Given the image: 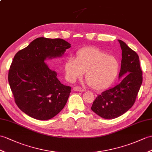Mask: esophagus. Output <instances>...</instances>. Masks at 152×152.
Returning a JSON list of instances; mask_svg holds the SVG:
<instances>
[{
  "mask_svg": "<svg viewBox=\"0 0 152 152\" xmlns=\"http://www.w3.org/2000/svg\"><path fill=\"white\" fill-rule=\"evenodd\" d=\"M73 90L75 91H80V92H83V91H84V89L80 87H74Z\"/></svg>",
  "mask_w": 152,
  "mask_h": 152,
  "instance_id": "34e87169",
  "label": "esophagus"
}]
</instances>
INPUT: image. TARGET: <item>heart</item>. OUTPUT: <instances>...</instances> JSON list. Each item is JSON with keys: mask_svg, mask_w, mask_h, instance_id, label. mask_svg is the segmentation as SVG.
<instances>
[{"mask_svg": "<svg viewBox=\"0 0 152 152\" xmlns=\"http://www.w3.org/2000/svg\"><path fill=\"white\" fill-rule=\"evenodd\" d=\"M66 78L74 82L86 72V78L95 90L108 87L114 82L120 69V62L114 56L95 47H86L77 52L76 59L70 57L65 63Z\"/></svg>", "mask_w": 152, "mask_h": 152, "instance_id": "b5f03b06", "label": "heart"}]
</instances>
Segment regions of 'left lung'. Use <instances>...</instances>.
Wrapping results in <instances>:
<instances>
[{
    "instance_id": "obj_1",
    "label": "left lung",
    "mask_w": 152,
    "mask_h": 152,
    "mask_svg": "<svg viewBox=\"0 0 152 152\" xmlns=\"http://www.w3.org/2000/svg\"><path fill=\"white\" fill-rule=\"evenodd\" d=\"M118 41L122 51L118 76H124L118 85L98 95L91 107L93 112L105 119L117 118L128 111L135 103L142 83L138 54L124 41Z\"/></svg>"
}]
</instances>
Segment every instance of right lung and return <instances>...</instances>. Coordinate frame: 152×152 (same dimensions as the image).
Returning <instances> with one entry per match:
<instances>
[{"label":"right lung","instance_id":"add662e5","mask_svg":"<svg viewBox=\"0 0 152 152\" xmlns=\"http://www.w3.org/2000/svg\"><path fill=\"white\" fill-rule=\"evenodd\" d=\"M70 47L62 39L39 37L17 52L10 67L8 82L15 104L24 113L45 121L65 107L71 87L61 83L57 72L45 61L61 57Z\"/></svg>","mask_w":152,"mask_h":152}]
</instances>
